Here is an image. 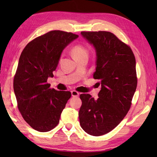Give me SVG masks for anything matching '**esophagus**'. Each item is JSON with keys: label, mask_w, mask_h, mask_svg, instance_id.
Here are the masks:
<instances>
[{"label": "esophagus", "mask_w": 157, "mask_h": 157, "mask_svg": "<svg viewBox=\"0 0 157 157\" xmlns=\"http://www.w3.org/2000/svg\"><path fill=\"white\" fill-rule=\"evenodd\" d=\"M79 94V93L78 92L75 91V90H72L71 91V95H72V96H73V97H77V96H78Z\"/></svg>", "instance_id": "obj_1"}]
</instances>
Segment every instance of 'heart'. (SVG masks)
<instances>
[{"instance_id": "b5f03b06", "label": "heart", "mask_w": 157, "mask_h": 157, "mask_svg": "<svg viewBox=\"0 0 157 157\" xmlns=\"http://www.w3.org/2000/svg\"><path fill=\"white\" fill-rule=\"evenodd\" d=\"M72 54L75 59L83 57V56H88L89 51L88 48L82 44H76L72 48Z\"/></svg>"}]
</instances>
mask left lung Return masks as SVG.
I'll return each mask as SVG.
<instances>
[{"label":"left lung","instance_id":"1","mask_svg":"<svg viewBox=\"0 0 157 157\" xmlns=\"http://www.w3.org/2000/svg\"><path fill=\"white\" fill-rule=\"evenodd\" d=\"M96 52L94 79H100L98 98L89 94L79 96V111L82 128L88 134L99 136L117 126L131 107L137 87L136 59L130 46L110 32H82Z\"/></svg>","mask_w":157,"mask_h":157}]
</instances>
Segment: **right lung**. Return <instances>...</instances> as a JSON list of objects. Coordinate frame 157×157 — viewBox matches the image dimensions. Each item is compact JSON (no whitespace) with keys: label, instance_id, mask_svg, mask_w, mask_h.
I'll use <instances>...</instances> for the list:
<instances>
[{"label":"right lung","instance_id":"1","mask_svg":"<svg viewBox=\"0 0 157 157\" xmlns=\"http://www.w3.org/2000/svg\"><path fill=\"white\" fill-rule=\"evenodd\" d=\"M78 37L71 32L50 31L29 42L20 55L13 89L20 113L36 131L55 128L71 98V92L50 88L47 79L54 76L63 50Z\"/></svg>","mask_w":157,"mask_h":157}]
</instances>
